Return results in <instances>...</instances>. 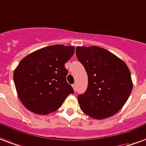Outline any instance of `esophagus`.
I'll return each instance as SVG.
<instances>
[{
	"label": "esophagus",
	"mask_w": 146,
	"mask_h": 146,
	"mask_svg": "<svg viewBox=\"0 0 146 146\" xmlns=\"http://www.w3.org/2000/svg\"><path fill=\"white\" fill-rule=\"evenodd\" d=\"M72 86H73V90H75V91H76V84H73V85H72Z\"/></svg>",
	"instance_id": "obj_1"
}]
</instances>
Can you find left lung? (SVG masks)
I'll use <instances>...</instances> for the list:
<instances>
[{
    "label": "left lung",
    "mask_w": 146,
    "mask_h": 146,
    "mask_svg": "<svg viewBox=\"0 0 146 146\" xmlns=\"http://www.w3.org/2000/svg\"><path fill=\"white\" fill-rule=\"evenodd\" d=\"M76 54L88 77L87 90L77 96L82 111L94 119L111 117L122 108L132 90L128 66L98 46H77Z\"/></svg>",
    "instance_id": "left-lung-1"
}]
</instances>
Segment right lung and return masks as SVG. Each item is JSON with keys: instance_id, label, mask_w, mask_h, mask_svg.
<instances>
[{"instance_id": "add662e5", "label": "right lung", "mask_w": 146, "mask_h": 146, "mask_svg": "<svg viewBox=\"0 0 146 146\" xmlns=\"http://www.w3.org/2000/svg\"><path fill=\"white\" fill-rule=\"evenodd\" d=\"M73 46L53 45L28 55L14 72V82L21 103L37 114H50L73 94L66 81L65 63L73 56Z\"/></svg>"}]
</instances>
